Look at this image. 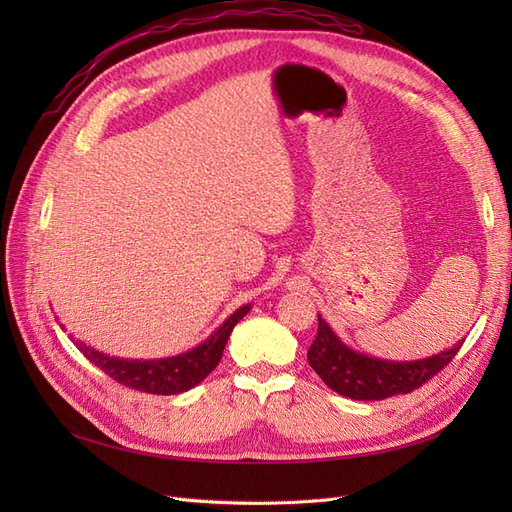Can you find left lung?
<instances>
[{"instance_id": "obj_1", "label": "left lung", "mask_w": 512, "mask_h": 512, "mask_svg": "<svg viewBox=\"0 0 512 512\" xmlns=\"http://www.w3.org/2000/svg\"><path fill=\"white\" fill-rule=\"evenodd\" d=\"M459 348L461 342L451 350L410 363L371 359V356L354 352L339 342L329 324L318 316V333L307 350V361L335 393L350 399L380 401L421 389L455 359Z\"/></svg>"}]
</instances>
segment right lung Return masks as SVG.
<instances>
[{
  "label": "right lung",
  "mask_w": 512,
  "mask_h": 512,
  "mask_svg": "<svg viewBox=\"0 0 512 512\" xmlns=\"http://www.w3.org/2000/svg\"><path fill=\"white\" fill-rule=\"evenodd\" d=\"M247 312H250V305H243L207 339L205 344H200L192 352L170 356V359L162 361L113 359V356H106L81 342H76V348L87 356L89 363H94L98 369H102L108 378L128 386V389L149 395H177L183 391H190L192 386L203 382L211 371L218 367L232 329H235V324Z\"/></svg>",
  "instance_id": "right-lung-1"
}]
</instances>
